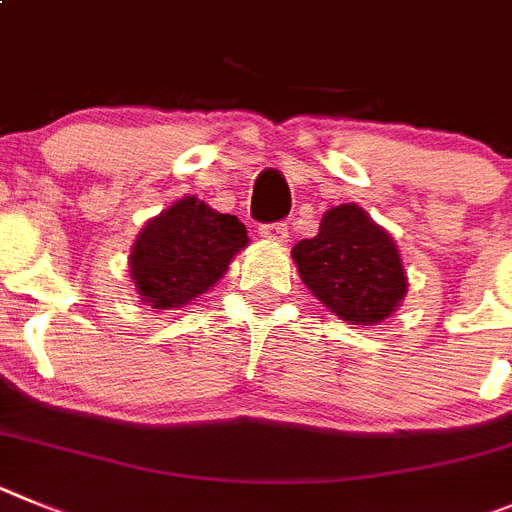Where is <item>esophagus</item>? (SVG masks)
Returning <instances> with one entry per match:
<instances>
[{
	"label": "esophagus",
	"instance_id": "obj_1",
	"mask_svg": "<svg viewBox=\"0 0 512 512\" xmlns=\"http://www.w3.org/2000/svg\"><path fill=\"white\" fill-rule=\"evenodd\" d=\"M260 237L270 239V242H285L288 239V227L283 222H273V224H262L260 227Z\"/></svg>",
	"mask_w": 512,
	"mask_h": 512
}]
</instances>
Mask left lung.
I'll return each instance as SVG.
<instances>
[{
    "instance_id": "8db88e82",
    "label": "left lung",
    "mask_w": 512,
    "mask_h": 512,
    "mask_svg": "<svg viewBox=\"0 0 512 512\" xmlns=\"http://www.w3.org/2000/svg\"><path fill=\"white\" fill-rule=\"evenodd\" d=\"M293 260L313 296L352 324L388 319L408 288L393 237L354 204L326 211L319 234L293 247Z\"/></svg>"
}]
</instances>
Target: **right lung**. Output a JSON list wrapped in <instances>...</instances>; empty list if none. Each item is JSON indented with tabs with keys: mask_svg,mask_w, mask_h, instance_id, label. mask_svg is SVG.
<instances>
[{
	"mask_svg": "<svg viewBox=\"0 0 512 512\" xmlns=\"http://www.w3.org/2000/svg\"><path fill=\"white\" fill-rule=\"evenodd\" d=\"M245 245L247 229L237 216L186 196L145 224L132 247L130 273L142 301L178 308L222 278Z\"/></svg>",
	"mask_w": 512,
	"mask_h": 512,
	"instance_id": "obj_1",
	"label": "right lung"
}]
</instances>
